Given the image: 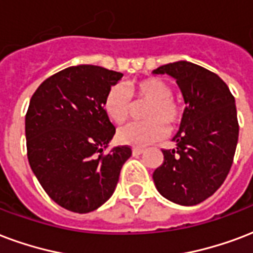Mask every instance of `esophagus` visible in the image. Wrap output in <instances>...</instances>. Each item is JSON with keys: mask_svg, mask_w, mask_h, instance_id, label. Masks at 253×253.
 <instances>
[{"mask_svg": "<svg viewBox=\"0 0 253 253\" xmlns=\"http://www.w3.org/2000/svg\"><path fill=\"white\" fill-rule=\"evenodd\" d=\"M143 151H144L143 148L135 147V148H132V155H140V154H142Z\"/></svg>", "mask_w": 253, "mask_h": 253, "instance_id": "34e87169", "label": "esophagus"}]
</instances>
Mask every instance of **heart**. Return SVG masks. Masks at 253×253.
Segmentation results:
<instances>
[{
    "label": "heart",
    "mask_w": 253,
    "mask_h": 253,
    "mask_svg": "<svg viewBox=\"0 0 253 253\" xmlns=\"http://www.w3.org/2000/svg\"><path fill=\"white\" fill-rule=\"evenodd\" d=\"M171 84L158 77L131 81L127 88L122 84H114L109 88L103 101L107 117L113 122L123 123L130 118L134 103H147L142 111L144 122L128 123L117 132V140L121 144L143 147L162 139L167 127L178 125L182 117V107L173 98Z\"/></svg>",
    "instance_id": "b5f03b06"
}]
</instances>
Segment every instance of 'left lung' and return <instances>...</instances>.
I'll use <instances>...</instances> for the list:
<instances>
[{
	"label": "left lung",
	"mask_w": 253,
	"mask_h": 253,
	"mask_svg": "<svg viewBox=\"0 0 253 253\" xmlns=\"http://www.w3.org/2000/svg\"><path fill=\"white\" fill-rule=\"evenodd\" d=\"M176 80L187 107L173 150H162L163 163L152 179L162 196L180 206H195L227 178L239 138L235 98L219 75L187 62L167 63L152 71Z\"/></svg>",
	"instance_id": "8db88e82"
}]
</instances>
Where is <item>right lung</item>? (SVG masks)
I'll return each instance as SVG.
<instances>
[{
    "instance_id": "1",
    "label": "right lung",
    "mask_w": 253,
    "mask_h": 253,
    "mask_svg": "<svg viewBox=\"0 0 253 253\" xmlns=\"http://www.w3.org/2000/svg\"><path fill=\"white\" fill-rule=\"evenodd\" d=\"M122 73L94 65L67 67L43 81L25 118L29 165L42 188L61 207L87 213L110 199L128 146L103 148L115 127L103 109Z\"/></svg>"
}]
</instances>
